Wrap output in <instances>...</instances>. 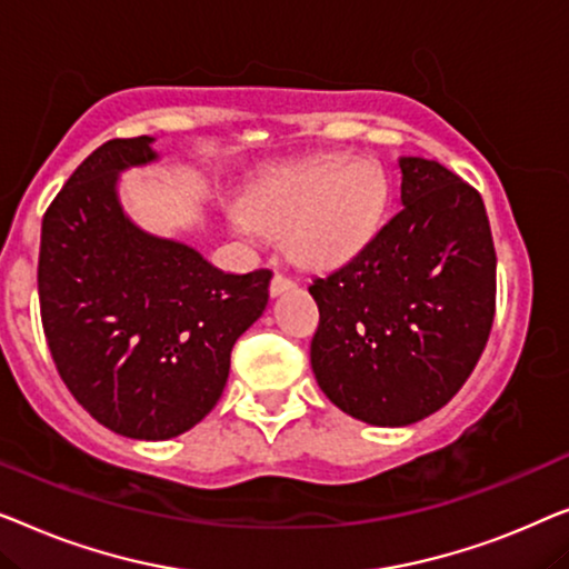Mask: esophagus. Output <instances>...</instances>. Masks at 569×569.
Masks as SVG:
<instances>
[{"instance_id":"34e87169","label":"esophagus","mask_w":569,"mask_h":569,"mask_svg":"<svg viewBox=\"0 0 569 569\" xmlns=\"http://www.w3.org/2000/svg\"><path fill=\"white\" fill-rule=\"evenodd\" d=\"M296 283L291 281V278L283 276V273H276L273 281H270V293L273 296H281L283 291H288V288H293Z\"/></svg>"}]
</instances>
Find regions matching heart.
<instances>
[{"label":"heart","mask_w":569,"mask_h":569,"mask_svg":"<svg viewBox=\"0 0 569 569\" xmlns=\"http://www.w3.org/2000/svg\"><path fill=\"white\" fill-rule=\"evenodd\" d=\"M387 178L373 162L330 154L270 174L242 203L239 223L286 234L303 268L327 270L356 258L379 229Z\"/></svg>","instance_id":"heart-1"}]
</instances>
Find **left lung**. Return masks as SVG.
I'll use <instances>...</instances> for the list:
<instances>
[{"label":"left lung","mask_w":569,"mask_h":569,"mask_svg":"<svg viewBox=\"0 0 569 569\" xmlns=\"http://www.w3.org/2000/svg\"><path fill=\"white\" fill-rule=\"evenodd\" d=\"M402 208L361 252L315 278L311 371L342 412L410 426L451 399L495 319L492 231L482 196L422 157L399 159Z\"/></svg>","instance_id":"1"}]
</instances>
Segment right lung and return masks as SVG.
<instances>
[{
  "label": "right lung",
  "instance_id": "right-lung-1",
  "mask_svg": "<svg viewBox=\"0 0 569 569\" xmlns=\"http://www.w3.org/2000/svg\"><path fill=\"white\" fill-rule=\"evenodd\" d=\"M151 141H106L71 172L43 216L38 296L77 402L118 436L167 441L219 402L231 348L266 311L273 273H223L128 219L118 172L154 162Z\"/></svg>",
  "mask_w": 569,
  "mask_h": 569
}]
</instances>
